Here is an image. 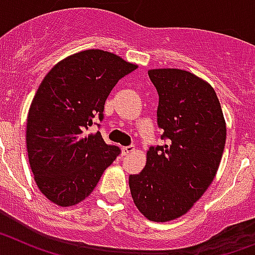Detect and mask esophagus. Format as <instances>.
Returning <instances> with one entry per match:
<instances>
[{"instance_id": "34e87169", "label": "esophagus", "mask_w": 255, "mask_h": 255, "mask_svg": "<svg viewBox=\"0 0 255 255\" xmlns=\"http://www.w3.org/2000/svg\"><path fill=\"white\" fill-rule=\"evenodd\" d=\"M134 150H135L134 145H129V147H123V148H121V153H123V155L131 154V153L134 152Z\"/></svg>"}]
</instances>
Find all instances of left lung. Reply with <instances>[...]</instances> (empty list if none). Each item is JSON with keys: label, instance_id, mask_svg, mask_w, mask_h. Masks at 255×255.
<instances>
[{"label": "left lung", "instance_id": "left-lung-1", "mask_svg": "<svg viewBox=\"0 0 255 255\" xmlns=\"http://www.w3.org/2000/svg\"><path fill=\"white\" fill-rule=\"evenodd\" d=\"M159 96L158 125L167 144L149 148L138 175H130L132 200L154 222L181 217L216 177L226 121L215 89L190 71L148 70Z\"/></svg>", "mask_w": 255, "mask_h": 255}]
</instances>
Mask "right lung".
Here are the masks:
<instances>
[{
  "label": "right lung",
  "mask_w": 255,
  "mask_h": 255,
  "mask_svg": "<svg viewBox=\"0 0 255 255\" xmlns=\"http://www.w3.org/2000/svg\"><path fill=\"white\" fill-rule=\"evenodd\" d=\"M135 69L112 52L85 49L57 62L40 83L26 119V150L38 189L56 206L89 197L120 153L100 131H85L94 117L102 120L107 97Z\"/></svg>",
  "instance_id": "add662e5"
}]
</instances>
